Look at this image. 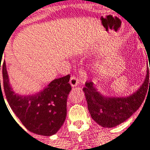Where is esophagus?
Masks as SVG:
<instances>
[{
  "label": "esophagus",
  "mask_w": 150,
  "mask_h": 150,
  "mask_svg": "<svg viewBox=\"0 0 150 150\" xmlns=\"http://www.w3.org/2000/svg\"><path fill=\"white\" fill-rule=\"evenodd\" d=\"M69 84H70L72 87H76L79 84V80L77 79L76 76H72L70 80H69Z\"/></svg>",
  "instance_id": "34e87169"
}]
</instances>
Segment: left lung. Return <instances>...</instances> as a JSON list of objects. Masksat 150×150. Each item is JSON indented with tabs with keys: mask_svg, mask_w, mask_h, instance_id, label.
I'll return each instance as SVG.
<instances>
[{
	"mask_svg": "<svg viewBox=\"0 0 150 150\" xmlns=\"http://www.w3.org/2000/svg\"><path fill=\"white\" fill-rule=\"evenodd\" d=\"M148 88H150V80L149 68H147L142 85L128 97L104 96L92 81L86 83L83 91L92 118L102 127L112 128L123 123L139 109Z\"/></svg>",
	"mask_w": 150,
	"mask_h": 150,
	"instance_id": "obj_1",
	"label": "left lung"
}]
</instances>
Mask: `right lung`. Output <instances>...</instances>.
<instances>
[{
  "instance_id": "1",
  "label": "right lung",
  "mask_w": 150,
  "mask_h": 150,
  "mask_svg": "<svg viewBox=\"0 0 150 150\" xmlns=\"http://www.w3.org/2000/svg\"><path fill=\"white\" fill-rule=\"evenodd\" d=\"M2 74L8 103L24 126L39 135L55 134L64 124L67 114L68 95L72 89L69 83L70 76L53 80L35 94L21 95L10 86L5 62L2 64ZM0 88L1 93V80Z\"/></svg>"
}]
</instances>
